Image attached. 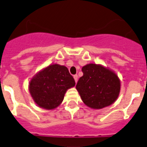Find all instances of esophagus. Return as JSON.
<instances>
[{"label":"esophagus","instance_id":"obj_1","mask_svg":"<svg viewBox=\"0 0 147 147\" xmlns=\"http://www.w3.org/2000/svg\"><path fill=\"white\" fill-rule=\"evenodd\" d=\"M74 80H75V82H76H76H77V81H78V76L77 75H74Z\"/></svg>","mask_w":147,"mask_h":147}]
</instances>
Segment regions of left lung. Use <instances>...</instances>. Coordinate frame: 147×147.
Wrapping results in <instances>:
<instances>
[{"label":"left lung","instance_id":"1","mask_svg":"<svg viewBox=\"0 0 147 147\" xmlns=\"http://www.w3.org/2000/svg\"><path fill=\"white\" fill-rule=\"evenodd\" d=\"M83 76L76 88L82 101L92 109H102L114 103L121 91V82L114 71L95 63L82 67Z\"/></svg>","mask_w":147,"mask_h":147}]
</instances>
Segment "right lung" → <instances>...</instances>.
<instances>
[{
	"mask_svg": "<svg viewBox=\"0 0 147 147\" xmlns=\"http://www.w3.org/2000/svg\"><path fill=\"white\" fill-rule=\"evenodd\" d=\"M75 84L68 68L55 63L37 73L29 82V90L39 107L53 110L61 104L66 91Z\"/></svg>",
	"mask_w": 147,
	"mask_h": 147,
	"instance_id": "add662e5",
	"label": "right lung"
}]
</instances>
